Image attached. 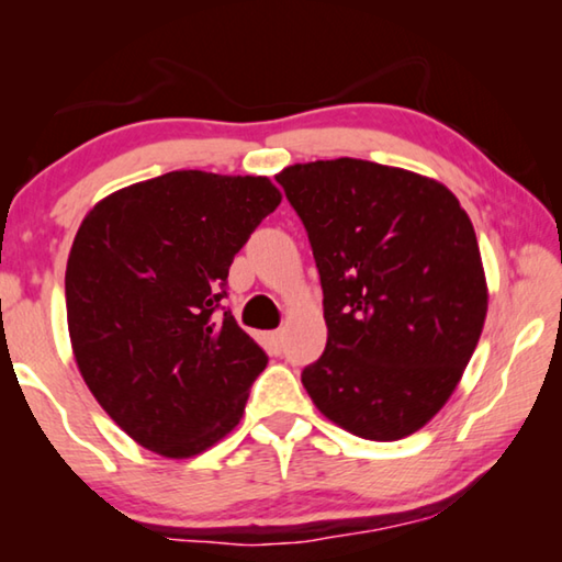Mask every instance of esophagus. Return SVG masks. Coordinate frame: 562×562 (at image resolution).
<instances>
[{"instance_id":"1","label":"esophagus","mask_w":562,"mask_h":562,"mask_svg":"<svg viewBox=\"0 0 562 562\" xmlns=\"http://www.w3.org/2000/svg\"><path fill=\"white\" fill-rule=\"evenodd\" d=\"M282 341H284L282 331H272V335H270V345H272V349H274V355H280V351H282Z\"/></svg>"}]
</instances>
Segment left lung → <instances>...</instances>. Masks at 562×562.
Here are the masks:
<instances>
[{"instance_id": "8db88e82", "label": "left lung", "mask_w": 562, "mask_h": 562, "mask_svg": "<svg viewBox=\"0 0 562 562\" xmlns=\"http://www.w3.org/2000/svg\"><path fill=\"white\" fill-rule=\"evenodd\" d=\"M274 178L325 294L327 347L302 384L349 434L404 439L449 402L486 322L469 215L439 180L372 160H315Z\"/></svg>"}]
</instances>
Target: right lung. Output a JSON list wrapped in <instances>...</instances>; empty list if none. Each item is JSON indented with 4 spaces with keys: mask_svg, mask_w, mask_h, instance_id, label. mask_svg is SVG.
I'll return each instance as SVG.
<instances>
[{
    "mask_svg": "<svg viewBox=\"0 0 562 562\" xmlns=\"http://www.w3.org/2000/svg\"><path fill=\"white\" fill-rule=\"evenodd\" d=\"M280 201L265 176L173 170L83 217L66 262L74 357L144 449L190 459L240 424L268 355L221 300L233 258Z\"/></svg>",
    "mask_w": 562,
    "mask_h": 562,
    "instance_id": "add662e5",
    "label": "right lung"
}]
</instances>
